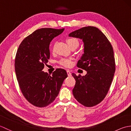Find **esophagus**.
Wrapping results in <instances>:
<instances>
[{
	"label": "esophagus",
	"mask_w": 131,
	"mask_h": 131,
	"mask_svg": "<svg viewBox=\"0 0 131 131\" xmlns=\"http://www.w3.org/2000/svg\"><path fill=\"white\" fill-rule=\"evenodd\" d=\"M67 74H68V77H70V76H71V73H70V71H69V70H67Z\"/></svg>",
	"instance_id": "esophagus-1"
}]
</instances>
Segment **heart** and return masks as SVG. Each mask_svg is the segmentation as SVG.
Returning a JSON list of instances; mask_svg holds the SVG:
<instances>
[{"instance_id":"1","label":"heart","mask_w":131,"mask_h":131,"mask_svg":"<svg viewBox=\"0 0 131 131\" xmlns=\"http://www.w3.org/2000/svg\"><path fill=\"white\" fill-rule=\"evenodd\" d=\"M66 41H67V43L70 48L73 47L77 48L79 46V40L75 38H69L67 39ZM58 63L61 65H62L65 67H69L71 64V61L70 59H68V58H62L59 61Z\"/></svg>"}]
</instances>
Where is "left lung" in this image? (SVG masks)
I'll use <instances>...</instances> for the list:
<instances>
[{"label": "left lung", "instance_id": "8db88e82", "mask_svg": "<svg viewBox=\"0 0 131 131\" xmlns=\"http://www.w3.org/2000/svg\"><path fill=\"white\" fill-rule=\"evenodd\" d=\"M69 36L84 43V53L77 66L87 72L85 76L72 74L76 80L73 95L84 106H94L104 99L112 84L115 70L113 48L106 37L94 26L82 27Z\"/></svg>", "mask_w": 131, "mask_h": 131}]
</instances>
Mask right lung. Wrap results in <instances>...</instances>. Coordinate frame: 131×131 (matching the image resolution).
Returning a JSON list of instances; mask_svg holds the SVG:
<instances>
[{
	"mask_svg": "<svg viewBox=\"0 0 131 131\" xmlns=\"http://www.w3.org/2000/svg\"><path fill=\"white\" fill-rule=\"evenodd\" d=\"M63 30H35L24 39L17 51L15 66L19 88L27 101L37 107H46L53 102L68 77L62 69H57L52 75L42 71L50 57V43Z\"/></svg>",
	"mask_w": 131,
	"mask_h": 131,
	"instance_id": "obj_1",
	"label": "right lung"
}]
</instances>
